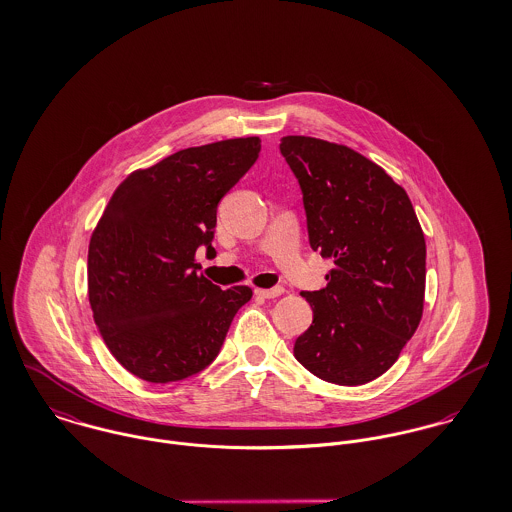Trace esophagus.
Segmentation results:
<instances>
[{
  "label": "esophagus",
  "instance_id": "esophagus-1",
  "mask_svg": "<svg viewBox=\"0 0 512 512\" xmlns=\"http://www.w3.org/2000/svg\"><path fill=\"white\" fill-rule=\"evenodd\" d=\"M284 293L282 286H276V288H270V290H256V295L260 297H266V299H274V297H280Z\"/></svg>",
  "mask_w": 512,
  "mask_h": 512
}]
</instances>
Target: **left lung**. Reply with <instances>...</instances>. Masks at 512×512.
Wrapping results in <instances>:
<instances>
[{
	"mask_svg": "<svg viewBox=\"0 0 512 512\" xmlns=\"http://www.w3.org/2000/svg\"><path fill=\"white\" fill-rule=\"evenodd\" d=\"M280 151L301 187L309 244L335 268L301 292L313 323L293 355L321 380L359 386L396 363L426 292V240L406 191L351 147L286 136Z\"/></svg>",
	"mask_w": 512,
	"mask_h": 512,
	"instance_id": "1",
	"label": "left lung"
}]
</instances>
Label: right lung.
I'll return each mask as SVG.
<instances>
[{
    "mask_svg": "<svg viewBox=\"0 0 512 512\" xmlns=\"http://www.w3.org/2000/svg\"><path fill=\"white\" fill-rule=\"evenodd\" d=\"M260 138L181 149L134 171L114 191L88 246V299L116 361L165 384L201 372L220 353L248 286L220 290L199 274L220 199L256 163Z\"/></svg>",
    "mask_w": 512,
    "mask_h": 512,
    "instance_id": "1",
    "label": "right lung"
}]
</instances>
